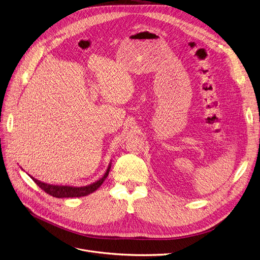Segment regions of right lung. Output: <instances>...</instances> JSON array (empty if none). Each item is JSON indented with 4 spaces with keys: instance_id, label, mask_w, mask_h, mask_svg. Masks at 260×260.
I'll use <instances>...</instances> for the list:
<instances>
[{
    "instance_id": "add662e5",
    "label": "right lung",
    "mask_w": 260,
    "mask_h": 260,
    "mask_svg": "<svg viewBox=\"0 0 260 260\" xmlns=\"http://www.w3.org/2000/svg\"><path fill=\"white\" fill-rule=\"evenodd\" d=\"M111 165L112 162H110L108 169L106 171V174L102 176V178H100L98 181L86 185V186H81V187H74V186H62V185H52V184H47L44 182H41L37 179H34L33 177L29 176L34 183H36L38 186H40V188H42L45 192H47L48 194L54 197V198H58V199H62V198H80V197H85L89 196L90 193H93L94 191L102 185V183L106 181V179L109 176V172L111 170Z\"/></svg>"
}]
</instances>
